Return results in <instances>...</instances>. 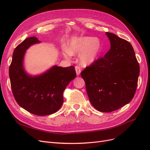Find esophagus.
I'll list each match as a JSON object with an SVG mask.
<instances>
[{"instance_id": "esophagus-1", "label": "esophagus", "mask_w": 150, "mask_h": 150, "mask_svg": "<svg viewBox=\"0 0 150 150\" xmlns=\"http://www.w3.org/2000/svg\"><path fill=\"white\" fill-rule=\"evenodd\" d=\"M75 71H76V75H77V76L80 75V73H81V69H80V67L76 66V67H75Z\"/></svg>"}]
</instances>
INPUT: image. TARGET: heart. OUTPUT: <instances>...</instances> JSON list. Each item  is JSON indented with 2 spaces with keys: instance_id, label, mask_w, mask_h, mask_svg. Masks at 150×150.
<instances>
[{
  "instance_id": "b5f03b06",
  "label": "heart",
  "mask_w": 150,
  "mask_h": 150,
  "mask_svg": "<svg viewBox=\"0 0 150 150\" xmlns=\"http://www.w3.org/2000/svg\"><path fill=\"white\" fill-rule=\"evenodd\" d=\"M101 52V43L97 38L92 36L74 37L67 42V47H62V53L69 59L72 55H79L81 66H88L95 62Z\"/></svg>"
}]
</instances>
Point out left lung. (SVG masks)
I'll list each match as a JSON object with an SVG mask.
<instances>
[{
	"instance_id": "obj_1",
	"label": "left lung",
	"mask_w": 150,
	"mask_h": 150,
	"mask_svg": "<svg viewBox=\"0 0 150 150\" xmlns=\"http://www.w3.org/2000/svg\"><path fill=\"white\" fill-rule=\"evenodd\" d=\"M111 49L81 73L92 105L110 112L129 103L137 86L140 67L131 44L106 32Z\"/></svg>"
}]
</instances>
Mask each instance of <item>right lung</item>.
Instances as JSON below:
<instances>
[{
	"instance_id": "obj_1",
	"label": "right lung",
	"mask_w": 150,
	"mask_h": 150,
	"mask_svg": "<svg viewBox=\"0 0 150 150\" xmlns=\"http://www.w3.org/2000/svg\"><path fill=\"white\" fill-rule=\"evenodd\" d=\"M35 36L26 38L13 52L9 69L11 89L18 105L37 115H47L57 112L63 104L62 93L69 83L75 79L74 66L62 67L54 65L44 73L31 75L23 66L25 54L30 47L40 43Z\"/></svg>"
}]
</instances>
